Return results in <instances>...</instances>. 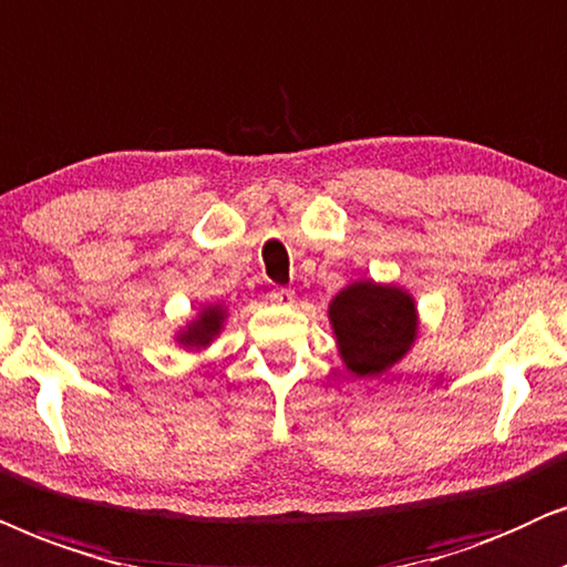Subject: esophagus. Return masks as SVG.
I'll return each instance as SVG.
<instances>
[{
	"instance_id": "1",
	"label": "esophagus",
	"mask_w": 567,
	"mask_h": 567,
	"mask_svg": "<svg viewBox=\"0 0 567 567\" xmlns=\"http://www.w3.org/2000/svg\"><path fill=\"white\" fill-rule=\"evenodd\" d=\"M269 298H271V303H277V306H292L296 303V290L275 288L269 292Z\"/></svg>"
}]
</instances>
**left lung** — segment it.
Listing matches in <instances>:
<instances>
[{"label":"left lung","mask_w":567,"mask_h":567,"mask_svg":"<svg viewBox=\"0 0 567 567\" xmlns=\"http://www.w3.org/2000/svg\"><path fill=\"white\" fill-rule=\"evenodd\" d=\"M329 323L347 371L375 379L412 350L420 321L410 292L358 279L331 298Z\"/></svg>","instance_id":"left-lung-1"}]
</instances>
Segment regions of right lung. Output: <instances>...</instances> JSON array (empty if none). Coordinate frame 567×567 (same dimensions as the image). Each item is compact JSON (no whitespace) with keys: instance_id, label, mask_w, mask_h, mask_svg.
Wrapping results in <instances>:
<instances>
[{"instance_id":"right-lung-1","label":"right lung","mask_w":567,"mask_h":567,"mask_svg":"<svg viewBox=\"0 0 567 567\" xmlns=\"http://www.w3.org/2000/svg\"><path fill=\"white\" fill-rule=\"evenodd\" d=\"M228 319V311L225 306L215 303V306H205L196 319H192L186 323L184 329L176 334V342L186 350H205L215 342V337L223 331V323Z\"/></svg>"}]
</instances>
